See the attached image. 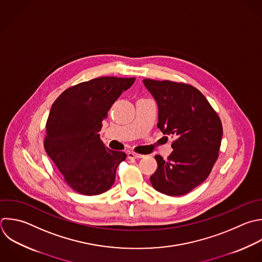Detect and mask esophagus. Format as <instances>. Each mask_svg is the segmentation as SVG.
I'll use <instances>...</instances> for the list:
<instances>
[{
	"mask_svg": "<svg viewBox=\"0 0 262 262\" xmlns=\"http://www.w3.org/2000/svg\"><path fill=\"white\" fill-rule=\"evenodd\" d=\"M127 155H128V158H129V159H141V158H143L142 155L136 154V152H134V151H129Z\"/></svg>",
	"mask_w": 262,
	"mask_h": 262,
	"instance_id": "1",
	"label": "esophagus"
}]
</instances>
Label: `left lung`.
Instances as JSON below:
<instances>
[{
	"label": "left lung",
	"instance_id": "left-lung-1",
	"mask_svg": "<svg viewBox=\"0 0 262 262\" xmlns=\"http://www.w3.org/2000/svg\"><path fill=\"white\" fill-rule=\"evenodd\" d=\"M159 107L158 128L171 135L173 151L158 163L151 185L168 195H182L200 185L218 158L222 124L206 97L193 86L172 81L143 80Z\"/></svg>",
	"mask_w": 262,
	"mask_h": 262
}]
</instances>
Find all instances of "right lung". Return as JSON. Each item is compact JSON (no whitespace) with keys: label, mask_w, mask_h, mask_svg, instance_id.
<instances>
[{"label":"right lung","mask_w":262,"mask_h":262,"mask_svg":"<svg viewBox=\"0 0 262 262\" xmlns=\"http://www.w3.org/2000/svg\"><path fill=\"white\" fill-rule=\"evenodd\" d=\"M135 78L101 77L63 91L52 104L44 146L47 155L77 192L96 195L108 190L124 151L107 148L100 139L102 121Z\"/></svg>","instance_id":"add662e5"}]
</instances>
